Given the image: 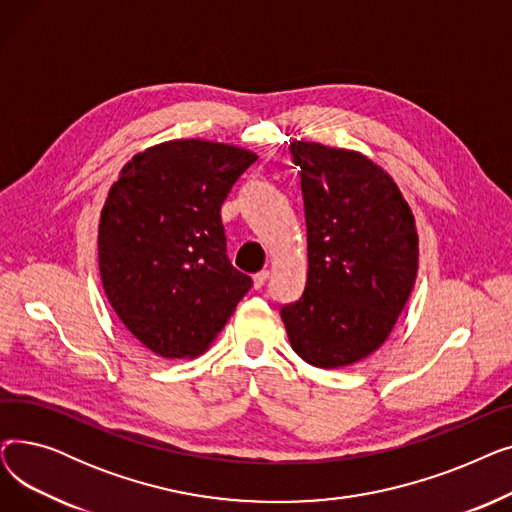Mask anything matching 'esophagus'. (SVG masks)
<instances>
[{"label":"esophagus","mask_w":512,"mask_h":512,"mask_svg":"<svg viewBox=\"0 0 512 512\" xmlns=\"http://www.w3.org/2000/svg\"><path fill=\"white\" fill-rule=\"evenodd\" d=\"M267 278H270V272L267 270H261V272H257L255 276H253V286L259 290V288H263L265 286V282H267Z\"/></svg>","instance_id":"34e87169"}]
</instances>
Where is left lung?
Listing matches in <instances>:
<instances>
[{"instance_id":"8db88e82","label":"left lung","mask_w":512,"mask_h":512,"mask_svg":"<svg viewBox=\"0 0 512 512\" xmlns=\"http://www.w3.org/2000/svg\"><path fill=\"white\" fill-rule=\"evenodd\" d=\"M307 224V284L280 307L290 344L315 367L357 363L392 332L417 276L413 213L357 151L290 143Z\"/></svg>"}]
</instances>
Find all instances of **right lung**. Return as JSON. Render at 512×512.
Segmentation results:
<instances>
[{
    "mask_svg": "<svg viewBox=\"0 0 512 512\" xmlns=\"http://www.w3.org/2000/svg\"><path fill=\"white\" fill-rule=\"evenodd\" d=\"M255 153L201 139L134 155L99 222L107 301L149 351L203 353L253 286L226 253L222 203Z\"/></svg>",
    "mask_w": 512,
    "mask_h": 512,
    "instance_id": "1",
    "label": "right lung"
}]
</instances>
